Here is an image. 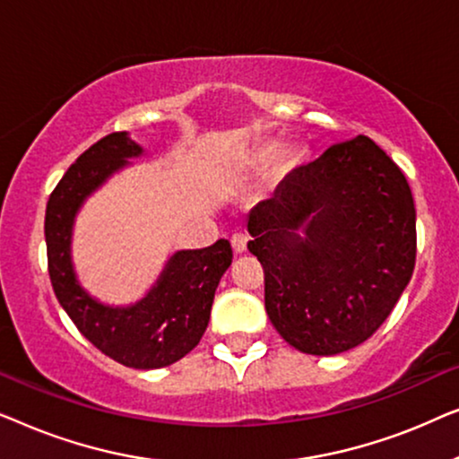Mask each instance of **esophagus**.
Here are the masks:
<instances>
[{
	"label": "esophagus",
	"mask_w": 459,
	"mask_h": 459,
	"mask_svg": "<svg viewBox=\"0 0 459 459\" xmlns=\"http://www.w3.org/2000/svg\"><path fill=\"white\" fill-rule=\"evenodd\" d=\"M247 242H248L247 234H234V236H231V248H234V253L236 255L247 253Z\"/></svg>",
	"instance_id": "esophagus-1"
}]
</instances>
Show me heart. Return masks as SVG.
<instances>
[{"mask_svg":"<svg viewBox=\"0 0 459 459\" xmlns=\"http://www.w3.org/2000/svg\"><path fill=\"white\" fill-rule=\"evenodd\" d=\"M272 148L273 146H265V148H261L259 152L255 154V160H263V159H267L269 154H272ZM299 162V154L297 152H290V150H286L284 154H281V159H280V167H284V169H290V167H294Z\"/></svg>","mask_w":459,"mask_h":459,"instance_id":"b5f03b06","label":"heart"}]
</instances>
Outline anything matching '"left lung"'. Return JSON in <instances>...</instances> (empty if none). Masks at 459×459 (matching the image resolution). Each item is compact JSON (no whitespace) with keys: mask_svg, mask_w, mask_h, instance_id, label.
I'll use <instances>...</instances> for the list:
<instances>
[{"mask_svg":"<svg viewBox=\"0 0 459 459\" xmlns=\"http://www.w3.org/2000/svg\"><path fill=\"white\" fill-rule=\"evenodd\" d=\"M265 273V311L288 344L336 355L391 316L416 265L405 175L366 135L294 169L248 217Z\"/></svg>","mask_w":459,"mask_h":459,"instance_id":"1","label":"left lung"}]
</instances>
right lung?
<instances>
[{
    "instance_id": "obj_1",
    "label": "right lung",
    "mask_w": 459,
    "mask_h": 459,
    "mask_svg": "<svg viewBox=\"0 0 459 459\" xmlns=\"http://www.w3.org/2000/svg\"><path fill=\"white\" fill-rule=\"evenodd\" d=\"M142 148L117 131L102 137L68 167L46 206L48 272L56 299L93 347L127 368L171 366L203 338L221 275L231 265L228 240L209 248L179 250L140 303L108 307L91 299L74 278L73 221L79 206Z\"/></svg>"
}]
</instances>
